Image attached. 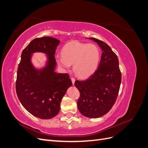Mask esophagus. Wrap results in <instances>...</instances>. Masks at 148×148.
<instances>
[{"mask_svg":"<svg viewBox=\"0 0 148 148\" xmlns=\"http://www.w3.org/2000/svg\"><path fill=\"white\" fill-rule=\"evenodd\" d=\"M71 82H72V84H74L75 82V78H73V77H71Z\"/></svg>","mask_w":148,"mask_h":148,"instance_id":"obj_1","label":"esophagus"}]
</instances>
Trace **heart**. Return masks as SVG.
I'll use <instances>...</instances> for the list:
<instances>
[{
	"label": "heart",
	"mask_w": 148,
	"mask_h": 148,
	"mask_svg": "<svg viewBox=\"0 0 148 148\" xmlns=\"http://www.w3.org/2000/svg\"><path fill=\"white\" fill-rule=\"evenodd\" d=\"M61 53L62 56L56 57L57 64L65 70L73 64L74 72L82 78L95 72L101 59L99 49L92 44L71 41L62 47Z\"/></svg>",
	"instance_id": "obj_1"
}]
</instances>
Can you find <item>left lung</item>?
<instances>
[{
    "mask_svg": "<svg viewBox=\"0 0 148 148\" xmlns=\"http://www.w3.org/2000/svg\"><path fill=\"white\" fill-rule=\"evenodd\" d=\"M102 51L97 69L84 81L75 82L80 92L78 109L83 115L96 119L106 114L117 99L122 79L117 55L110 47L100 40L89 38Z\"/></svg>",
    "mask_w": 148,
    "mask_h": 148,
    "instance_id": "obj_1",
    "label": "left lung"
}]
</instances>
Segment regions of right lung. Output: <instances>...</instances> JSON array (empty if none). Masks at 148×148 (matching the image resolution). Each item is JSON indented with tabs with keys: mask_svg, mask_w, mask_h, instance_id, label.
I'll return each instance as SVG.
<instances>
[{
	"mask_svg": "<svg viewBox=\"0 0 148 148\" xmlns=\"http://www.w3.org/2000/svg\"><path fill=\"white\" fill-rule=\"evenodd\" d=\"M60 42L47 36L33 39L22 52L18 67L16 92L18 99L26 110L41 119H50L58 114L62 97L72 85L68 73L55 71L54 56ZM35 52L47 56L46 65L41 69H36L31 62Z\"/></svg>",
	"mask_w": 148,
	"mask_h": 148,
	"instance_id": "1",
	"label": "right lung"
}]
</instances>
